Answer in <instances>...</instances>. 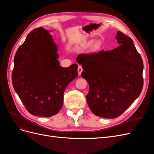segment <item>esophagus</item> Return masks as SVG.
Segmentation results:
<instances>
[{
  "label": "esophagus",
  "instance_id": "1",
  "mask_svg": "<svg viewBox=\"0 0 154 154\" xmlns=\"http://www.w3.org/2000/svg\"><path fill=\"white\" fill-rule=\"evenodd\" d=\"M82 71H83V69H82V66L79 65V66H78V74L81 75V73H82Z\"/></svg>",
  "mask_w": 154,
  "mask_h": 154
}]
</instances>
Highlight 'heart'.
Returning <instances> with one entry per match:
<instances>
[{
    "label": "heart",
    "instance_id": "b5f03b06",
    "mask_svg": "<svg viewBox=\"0 0 154 154\" xmlns=\"http://www.w3.org/2000/svg\"><path fill=\"white\" fill-rule=\"evenodd\" d=\"M91 44V42H89L87 44H85L84 45L82 46V48H85V47H87L89 46L90 44ZM101 48H102V43H101L100 41H97V42H95L92 45V47H91V50L93 51H99Z\"/></svg>",
    "mask_w": 154,
    "mask_h": 154
}]
</instances>
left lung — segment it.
Returning a JSON list of instances; mask_svg holds the SVG:
<instances>
[{
	"label": "left lung",
	"instance_id": "obj_1",
	"mask_svg": "<svg viewBox=\"0 0 154 154\" xmlns=\"http://www.w3.org/2000/svg\"><path fill=\"white\" fill-rule=\"evenodd\" d=\"M116 39L120 45L111 51L81 54L76 57L84 70L82 76L89 86L88 106L102 118L119 117L139 96L144 84L143 61L133 40L120 31Z\"/></svg>",
	"mask_w": 154,
	"mask_h": 154
}]
</instances>
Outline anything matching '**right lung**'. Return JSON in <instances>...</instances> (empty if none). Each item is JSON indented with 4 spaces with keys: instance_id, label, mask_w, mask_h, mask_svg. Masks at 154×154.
I'll use <instances>...</instances> for the list:
<instances>
[{
    "instance_id": "1",
    "label": "right lung",
    "mask_w": 154,
    "mask_h": 154,
    "mask_svg": "<svg viewBox=\"0 0 154 154\" xmlns=\"http://www.w3.org/2000/svg\"><path fill=\"white\" fill-rule=\"evenodd\" d=\"M57 46L42 27L29 32L14 57L15 91L30 114L51 117L63 104L66 86L78 76V65L59 66Z\"/></svg>"
}]
</instances>
